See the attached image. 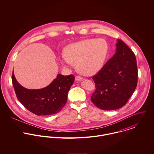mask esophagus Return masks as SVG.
<instances>
[{
    "mask_svg": "<svg viewBox=\"0 0 154 154\" xmlns=\"http://www.w3.org/2000/svg\"><path fill=\"white\" fill-rule=\"evenodd\" d=\"M82 79H83V78H82V77H81V76H76L75 77V80L77 81H82Z\"/></svg>",
    "mask_w": 154,
    "mask_h": 154,
    "instance_id": "1",
    "label": "esophagus"
}]
</instances>
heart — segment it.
<instances>
[{
	"label": "heart",
	"mask_w": 154,
	"mask_h": 154,
	"mask_svg": "<svg viewBox=\"0 0 154 154\" xmlns=\"http://www.w3.org/2000/svg\"><path fill=\"white\" fill-rule=\"evenodd\" d=\"M108 51V43L104 39H86L69 45L60 60L68 66L77 65L84 75H92L103 68Z\"/></svg>",
	"instance_id": "obj_1"
}]
</instances>
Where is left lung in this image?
Masks as SVG:
<instances>
[{"label":"left lung","mask_w":154,"mask_h":154,"mask_svg":"<svg viewBox=\"0 0 154 154\" xmlns=\"http://www.w3.org/2000/svg\"><path fill=\"white\" fill-rule=\"evenodd\" d=\"M117 42L116 53L92 78L96 89L91 100L101 110H116L124 106L137 86L134 54L122 40Z\"/></svg>","instance_id":"8db88e82"}]
</instances>
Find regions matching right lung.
<instances>
[{"instance_id": "1", "label": "right lung", "mask_w": 154, "mask_h": 154, "mask_svg": "<svg viewBox=\"0 0 154 154\" xmlns=\"http://www.w3.org/2000/svg\"><path fill=\"white\" fill-rule=\"evenodd\" d=\"M12 80L18 100L27 110L37 116H49L60 112L66 104L75 77L58 74L48 86L38 89L22 87L16 79L14 71Z\"/></svg>"}]
</instances>
